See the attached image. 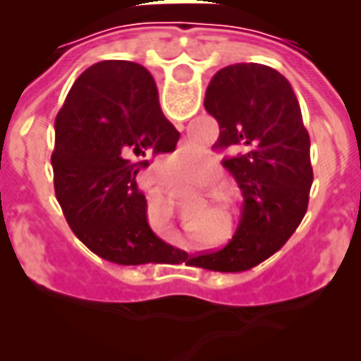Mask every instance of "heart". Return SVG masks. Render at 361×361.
<instances>
[{
    "mask_svg": "<svg viewBox=\"0 0 361 361\" xmlns=\"http://www.w3.org/2000/svg\"><path fill=\"white\" fill-rule=\"evenodd\" d=\"M185 166H189V168H193V170H195V168H201V164H199L197 160H188V162H185Z\"/></svg>",
    "mask_w": 361,
    "mask_h": 361,
    "instance_id": "1",
    "label": "heart"
}]
</instances>
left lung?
<instances>
[{
  "mask_svg": "<svg viewBox=\"0 0 361 361\" xmlns=\"http://www.w3.org/2000/svg\"><path fill=\"white\" fill-rule=\"evenodd\" d=\"M204 110L219 121L214 149L232 150L222 166L242 191L235 234L219 251H201L185 265L242 272L288 242L310 203V133L290 82L272 67L234 63L207 87Z\"/></svg>",
  "mask_w": 361,
  "mask_h": 361,
  "instance_id": "left-lung-1",
  "label": "left lung"
}]
</instances>
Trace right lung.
I'll return each mask as SVG.
<instances>
[{"mask_svg": "<svg viewBox=\"0 0 361 361\" xmlns=\"http://www.w3.org/2000/svg\"><path fill=\"white\" fill-rule=\"evenodd\" d=\"M178 139L139 63L100 61L73 82L56 118L54 188L69 228L98 257L118 265L188 257L152 232L137 189L150 154L172 152Z\"/></svg>", "mask_w": 361, "mask_h": 361, "instance_id": "1", "label": "right lung"}]
</instances>
